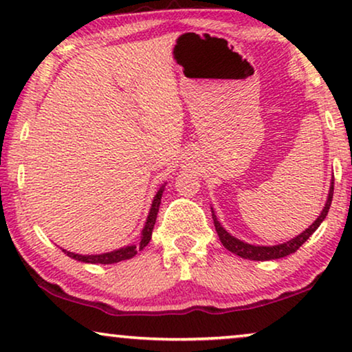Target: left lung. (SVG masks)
I'll return each mask as SVG.
<instances>
[{
	"label": "left lung",
	"mask_w": 352,
	"mask_h": 352,
	"mask_svg": "<svg viewBox=\"0 0 352 352\" xmlns=\"http://www.w3.org/2000/svg\"><path fill=\"white\" fill-rule=\"evenodd\" d=\"M331 197H333V182H331L329 197H327L325 207H324V210L320 212L319 219L316 220L314 223L308 228V230L301 232L300 236H296L295 239L285 242V244H279V245H273V247H261V245L245 244V242L236 239V237H232L230 232L225 231L223 226L219 223V220H217V217L214 214H212V219H214L215 230H217V232H219V237H220L221 244L225 245V249L232 252V254L239 255L241 258H245V260H256V261L276 260V258H282V256L294 254V252L298 250L300 247L309 239V236L313 234L316 230H318L319 225L322 223L324 219L327 217V214H329V209H330V204H331Z\"/></svg>",
	"instance_id": "obj_1"
}]
</instances>
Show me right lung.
<instances>
[{
	"instance_id": "1",
	"label": "right lung",
	"mask_w": 352,
	"mask_h": 352,
	"mask_svg": "<svg viewBox=\"0 0 352 352\" xmlns=\"http://www.w3.org/2000/svg\"><path fill=\"white\" fill-rule=\"evenodd\" d=\"M162 191H164V186L160 188V191H157L156 196H155V201H153L151 209H150V215H148L145 228H143V231H142L140 245H127V247H122V249H120V250L110 252V254H102V255H78V254H73V252H67V250H63V252H65L68 256H72V258H75L78 261H82V263H100V265L118 263V261L129 260V258H132V256H135L137 252L145 249V247L148 245V242H150V239H151L153 228H155L157 212H160Z\"/></svg>"
}]
</instances>
